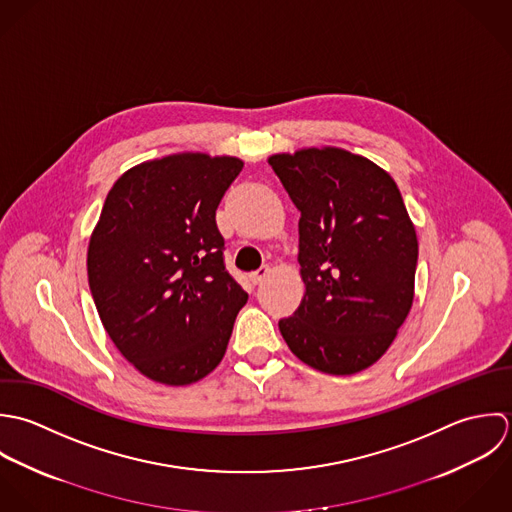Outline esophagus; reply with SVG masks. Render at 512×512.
I'll return each instance as SVG.
<instances>
[{"mask_svg":"<svg viewBox=\"0 0 512 512\" xmlns=\"http://www.w3.org/2000/svg\"><path fill=\"white\" fill-rule=\"evenodd\" d=\"M269 273H271V269H269V267H261V269L253 271V273L249 275V279H251V283L259 285V283H263V281L269 277Z\"/></svg>","mask_w":512,"mask_h":512,"instance_id":"esophagus-1","label":"esophagus"}]
</instances>
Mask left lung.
<instances>
[{
    "mask_svg": "<svg viewBox=\"0 0 512 512\" xmlns=\"http://www.w3.org/2000/svg\"><path fill=\"white\" fill-rule=\"evenodd\" d=\"M299 219L305 295L279 320L291 352L332 376L376 364L408 318L417 235L394 178L344 148L269 156Z\"/></svg>",
    "mask_w": 512,
    "mask_h": 512,
    "instance_id": "1",
    "label": "left lung"
}]
</instances>
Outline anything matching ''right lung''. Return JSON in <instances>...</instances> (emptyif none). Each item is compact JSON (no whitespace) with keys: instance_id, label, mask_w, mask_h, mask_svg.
<instances>
[{"instance_id":"1","label":"right lung","mask_w":512,"mask_h":512,"mask_svg":"<svg viewBox=\"0 0 512 512\" xmlns=\"http://www.w3.org/2000/svg\"><path fill=\"white\" fill-rule=\"evenodd\" d=\"M241 168L235 156L170 154L126 170L104 200L89 287L110 340L152 382L188 386L211 374L247 303L215 225Z\"/></svg>"}]
</instances>
